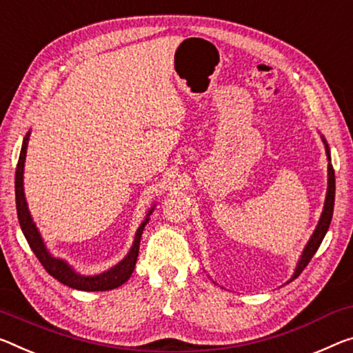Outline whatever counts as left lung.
Segmentation results:
<instances>
[{
	"mask_svg": "<svg viewBox=\"0 0 353 353\" xmlns=\"http://www.w3.org/2000/svg\"><path fill=\"white\" fill-rule=\"evenodd\" d=\"M327 148V155H328V160H330V150L328 146ZM333 207H334V170L332 165H328V190H327V198H325V207H323V212H322V216L321 220H319V225L316 228L314 234H312L310 242H307L306 248L303 251V254H301L300 261H299V265L295 268V273L292 279L297 278L301 272L305 270V267L310 264V261L312 259V256L316 254L317 248L321 247L323 237H325V234L330 228V223H332V216H333Z\"/></svg>",
	"mask_w": 353,
	"mask_h": 353,
	"instance_id": "8db88e82",
	"label": "left lung"
}]
</instances>
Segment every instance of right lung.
Masks as SVG:
<instances>
[{
    "label": "right lung",
    "instance_id": "obj_1",
    "mask_svg": "<svg viewBox=\"0 0 353 353\" xmlns=\"http://www.w3.org/2000/svg\"><path fill=\"white\" fill-rule=\"evenodd\" d=\"M28 139L30 138L26 137L23 139V144H21L19 163H17V170H15V204H17V216H19L20 228L25 234L28 243H30L32 253L36 254L39 262H41L43 268H46L50 275L69 288H74L78 290H89V292H96V290H110V289H116V288L122 286V284H124L127 279L130 278L133 270H135V264H137L138 253H139V240H141L143 229L148 225L149 216L143 221V225L138 228L135 242H133L130 253L125 256L124 261H121L119 264L111 268V270L100 273V275H97V276L77 275V273L72 270V268L67 265L64 261L54 259V257L48 254L46 245H43L42 239H41V234H39L36 225L32 223L30 212H28V205H26V199H25V193H23V166H25ZM150 212H149V215H150Z\"/></svg>",
    "mask_w": 353,
    "mask_h": 353
}]
</instances>
